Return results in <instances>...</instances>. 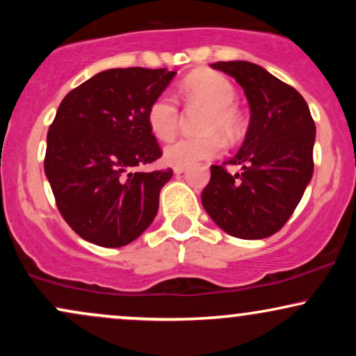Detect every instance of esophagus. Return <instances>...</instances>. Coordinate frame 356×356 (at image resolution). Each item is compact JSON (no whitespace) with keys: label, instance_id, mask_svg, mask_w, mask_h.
<instances>
[{"label":"esophagus","instance_id":"34e87169","mask_svg":"<svg viewBox=\"0 0 356 356\" xmlns=\"http://www.w3.org/2000/svg\"><path fill=\"white\" fill-rule=\"evenodd\" d=\"M186 172V165H174V174H182Z\"/></svg>","mask_w":356,"mask_h":356}]
</instances>
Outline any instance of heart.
Segmentation results:
<instances>
[{
    "label": "heart",
    "instance_id": "heart-1",
    "mask_svg": "<svg viewBox=\"0 0 356 356\" xmlns=\"http://www.w3.org/2000/svg\"><path fill=\"white\" fill-rule=\"evenodd\" d=\"M182 95L189 104H201L209 107L206 117V132L222 134L234 138L241 130V117L234 108L236 90L224 75L204 70L187 76L182 83ZM150 130L161 140H169L181 124V110L172 97L162 93L152 102L147 112ZM222 142L219 137L207 136L199 138L184 137L164 149V161L170 165H191L220 154Z\"/></svg>",
    "mask_w": 356,
    "mask_h": 356
}]
</instances>
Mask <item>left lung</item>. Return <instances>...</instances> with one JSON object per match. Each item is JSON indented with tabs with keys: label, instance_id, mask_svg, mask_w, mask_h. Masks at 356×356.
<instances>
[{
	"label": "left lung",
	"instance_id": "1",
	"mask_svg": "<svg viewBox=\"0 0 356 356\" xmlns=\"http://www.w3.org/2000/svg\"><path fill=\"white\" fill-rule=\"evenodd\" d=\"M211 67L243 87L251 118L239 152L227 161L241 172L211 165L202 206L234 238H269L291 218L312 181L316 127L298 90L259 65L236 60Z\"/></svg>",
	"mask_w": 356,
	"mask_h": 356
}]
</instances>
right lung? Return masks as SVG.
Returning a JSON list of instances; mask_svg holds the SVG:
<instances>
[{"label": "right lung", "mask_w": 356, "mask_h": 356, "mask_svg": "<svg viewBox=\"0 0 356 356\" xmlns=\"http://www.w3.org/2000/svg\"><path fill=\"white\" fill-rule=\"evenodd\" d=\"M175 72L112 68L61 100L47 136L44 174L80 238L104 248L136 241L159 209L172 169L140 172L162 155L147 112Z\"/></svg>", "instance_id": "obj_1"}]
</instances>
